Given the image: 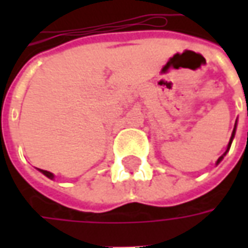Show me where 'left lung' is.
<instances>
[{"mask_svg":"<svg viewBox=\"0 0 248 248\" xmlns=\"http://www.w3.org/2000/svg\"><path fill=\"white\" fill-rule=\"evenodd\" d=\"M247 115H248V110H247ZM234 135H235V129H234V131H232V135H231V140H230V143H229V147H227V151L230 150V146H231V142H232V138H234ZM227 151H226V153H227ZM226 153H224L223 155L220 156V158H219L218 161H217V163H219V162L222 161V159H223V156L226 155Z\"/></svg>","mask_w":248,"mask_h":248,"instance_id":"8db88e82","label":"left lung"}]
</instances>
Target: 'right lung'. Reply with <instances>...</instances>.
<instances>
[{"label": "right lung", "instance_id": "add662e5", "mask_svg": "<svg viewBox=\"0 0 248 248\" xmlns=\"http://www.w3.org/2000/svg\"><path fill=\"white\" fill-rule=\"evenodd\" d=\"M40 171L42 172V174H44V175H46V177H47V178H50V179H53V178H54V175H53V174H51V172L46 171V170H41V169H40Z\"/></svg>", "mask_w": 248, "mask_h": 248}]
</instances>
